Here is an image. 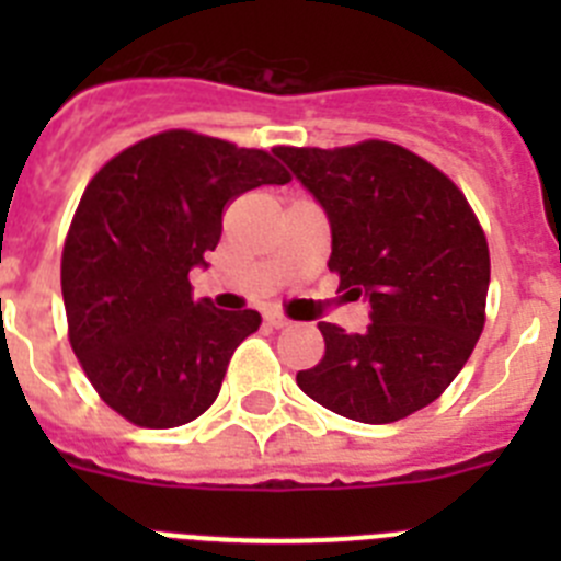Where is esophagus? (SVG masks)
Masks as SVG:
<instances>
[{
    "mask_svg": "<svg viewBox=\"0 0 561 561\" xmlns=\"http://www.w3.org/2000/svg\"><path fill=\"white\" fill-rule=\"evenodd\" d=\"M264 320H266V325H272V329H286V325L291 323L289 317L280 314V311H266Z\"/></svg>",
    "mask_w": 561,
    "mask_h": 561,
    "instance_id": "esophagus-1",
    "label": "esophagus"
}]
</instances>
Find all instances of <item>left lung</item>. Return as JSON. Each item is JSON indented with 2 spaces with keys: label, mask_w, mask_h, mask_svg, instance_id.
Masks as SVG:
<instances>
[{
  "label": "left lung",
  "mask_w": 561,
  "mask_h": 561,
  "mask_svg": "<svg viewBox=\"0 0 561 561\" xmlns=\"http://www.w3.org/2000/svg\"><path fill=\"white\" fill-rule=\"evenodd\" d=\"M329 213V270L370 300V325L320 323L323 359L297 385L331 413L390 424L453 385L485 325L489 244L463 191L388 140L342 148L277 146Z\"/></svg>",
  "instance_id": "left-lung-1"
}]
</instances>
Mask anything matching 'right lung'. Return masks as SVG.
I'll list each match as a JSON object with an SVG mask.
<instances>
[{
  "instance_id": "obj_1",
  "label": "right lung",
  "mask_w": 561,
  "mask_h": 561,
  "mask_svg": "<svg viewBox=\"0 0 561 561\" xmlns=\"http://www.w3.org/2000/svg\"><path fill=\"white\" fill-rule=\"evenodd\" d=\"M291 176L264 148L168 128L123 148L89 180L61 252L69 345L103 401L146 430L199 419L252 309L193 300V266L221 238L225 207Z\"/></svg>"
}]
</instances>
